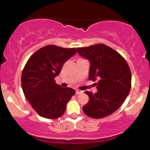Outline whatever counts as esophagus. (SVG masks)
Listing matches in <instances>:
<instances>
[{
	"mask_svg": "<svg viewBox=\"0 0 150 150\" xmlns=\"http://www.w3.org/2000/svg\"><path fill=\"white\" fill-rule=\"evenodd\" d=\"M82 92H82V91L78 90V89H77V90H76V94H82Z\"/></svg>",
	"mask_w": 150,
	"mask_h": 150,
	"instance_id": "34e87169",
	"label": "esophagus"
}]
</instances>
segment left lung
<instances>
[{
  "instance_id": "obj_1",
  "label": "left lung",
  "mask_w": 150,
  "mask_h": 150,
  "mask_svg": "<svg viewBox=\"0 0 150 150\" xmlns=\"http://www.w3.org/2000/svg\"><path fill=\"white\" fill-rule=\"evenodd\" d=\"M77 53L90 62L89 80H97V92L86 91L89 101L84 113L93 118L112 114L121 106L131 87V73L125 58L103 44L77 48Z\"/></svg>"
}]
</instances>
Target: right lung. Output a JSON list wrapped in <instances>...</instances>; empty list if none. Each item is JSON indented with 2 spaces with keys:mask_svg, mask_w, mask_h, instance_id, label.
I'll use <instances>...</instances> for the list:
<instances>
[{
  "mask_svg": "<svg viewBox=\"0 0 150 150\" xmlns=\"http://www.w3.org/2000/svg\"><path fill=\"white\" fill-rule=\"evenodd\" d=\"M76 52L75 48L47 45L32 54L25 65L21 77L22 90L40 116L56 119L65 113L67 103L75 91L57 85L54 78Z\"/></svg>",
  "mask_w": 150,
  "mask_h": 150,
  "instance_id": "right-lung-1",
  "label": "right lung"
}]
</instances>
